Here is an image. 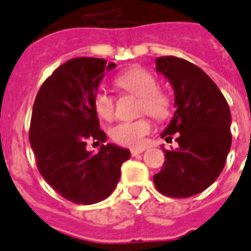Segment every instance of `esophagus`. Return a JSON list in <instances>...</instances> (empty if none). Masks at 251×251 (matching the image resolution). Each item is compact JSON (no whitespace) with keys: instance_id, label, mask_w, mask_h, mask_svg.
<instances>
[{"instance_id":"34e87169","label":"esophagus","mask_w":251,"mask_h":251,"mask_svg":"<svg viewBox=\"0 0 251 251\" xmlns=\"http://www.w3.org/2000/svg\"><path fill=\"white\" fill-rule=\"evenodd\" d=\"M145 149L144 148H137V149H131L132 156H137V154H141Z\"/></svg>"}]
</instances>
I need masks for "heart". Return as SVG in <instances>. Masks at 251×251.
<instances>
[{"label": "heart", "mask_w": 251, "mask_h": 251, "mask_svg": "<svg viewBox=\"0 0 251 251\" xmlns=\"http://www.w3.org/2000/svg\"><path fill=\"white\" fill-rule=\"evenodd\" d=\"M116 85L122 90L140 97L139 110L154 119L162 120L170 112V98L158 90V81L151 72L143 68H131L116 77ZM93 106L99 118L112 120L115 116V98L106 89H98L93 98ZM152 129L148 119L122 122L111 129V137L123 147L139 148L145 141V136Z\"/></svg>", "instance_id": "1"}]
</instances>
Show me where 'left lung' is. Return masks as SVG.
<instances>
[{"mask_svg":"<svg viewBox=\"0 0 251 251\" xmlns=\"http://www.w3.org/2000/svg\"><path fill=\"white\" fill-rule=\"evenodd\" d=\"M156 71L172 83L176 108L161 137L178 133V148L164 149L165 162L153 180L164 195L190 198L223 172L232 145V115L220 89L199 67L165 56L156 59Z\"/></svg>","mask_w":251,"mask_h":251,"instance_id":"1","label":"left lung"}]
</instances>
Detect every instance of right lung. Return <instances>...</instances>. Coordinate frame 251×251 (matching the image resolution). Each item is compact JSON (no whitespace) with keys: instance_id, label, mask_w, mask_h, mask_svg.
Returning a JSON list of instances; mask_svg holds the SVG:
<instances>
[{"instance_id":"add662e5","label":"right lung","mask_w":251,"mask_h":251,"mask_svg":"<svg viewBox=\"0 0 251 251\" xmlns=\"http://www.w3.org/2000/svg\"><path fill=\"white\" fill-rule=\"evenodd\" d=\"M115 67L95 57L68 60L43 82L35 98L30 144L39 172L75 204H94L111 195L122 164L131 157L115 144L102 145L97 154L86 151L87 139H107L93 98L104 73Z\"/></svg>"}]
</instances>
